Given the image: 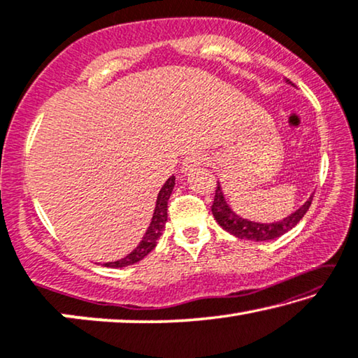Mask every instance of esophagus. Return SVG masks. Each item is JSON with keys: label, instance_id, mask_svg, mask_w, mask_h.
<instances>
[{"label": "esophagus", "instance_id": "34e87169", "mask_svg": "<svg viewBox=\"0 0 358 358\" xmlns=\"http://www.w3.org/2000/svg\"><path fill=\"white\" fill-rule=\"evenodd\" d=\"M207 161V154L202 152V151H193L188 156L185 157L183 165H181V172L183 173H188V172H193L197 167H201V165H204Z\"/></svg>", "mask_w": 358, "mask_h": 358}]
</instances>
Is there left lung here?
I'll return each mask as SVG.
<instances>
[{
    "mask_svg": "<svg viewBox=\"0 0 358 358\" xmlns=\"http://www.w3.org/2000/svg\"><path fill=\"white\" fill-rule=\"evenodd\" d=\"M286 82L292 85L289 80H286ZM312 199L313 196L308 197V199L303 202L296 212H292L291 215H287L280 222H273V223L250 222L248 218L239 217L236 212L231 210V207L228 206L225 194H223L222 191L220 181H217L215 199H213V204H212V213L218 225H220L225 231L233 234V236L241 238V239H249V241H271V239L280 238L281 234L292 230V228L302 220V217L306 215V212L312 204Z\"/></svg>",
    "mask_w": 358,
    "mask_h": 358,
    "instance_id": "1",
    "label": "left lung"
}]
</instances>
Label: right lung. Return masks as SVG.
Here are the masks:
<instances>
[{"label": "right lung", "mask_w": 358, "mask_h": 358, "mask_svg": "<svg viewBox=\"0 0 358 358\" xmlns=\"http://www.w3.org/2000/svg\"><path fill=\"white\" fill-rule=\"evenodd\" d=\"M173 186H175V177L172 175V177L165 181L161 191H159L151 223H149L148 230L140 241V244H138L130 254L125 255L124 259L115 260V262H106L104 264L106 266H110V268H124V266L140 262V260L145 259L146 255L156 248L159 238L162 236L165 222H167V202H169L170 194H172L173 191Z\"/></svg>", "instance_id": "right-lung-1"}]
</instances>
